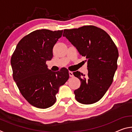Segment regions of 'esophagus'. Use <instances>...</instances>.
<instances>
[{
	"label": "esophagus",
	"instance_id": "34e87169",
	"mask_svg": "<svg viewBox=\"0 0 132 132\" xmlns=\"http://www.w3.org/2000/svg\"><path fill=\"white\" fill-rule=\"evenodd\" d=\"M69 76H70V77H73V74L72 71H69Z\"/></svg>",
	"mask_w": 132,
	"mask_h": 132
}]
</instances>
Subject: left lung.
Returning a JSON list of instances; mask_svg holds the SVG:
<instances>
[{
	"label": "left lung",
	"instance_id": "obj_1",
	"mask_svg": "<svg viewBox=\"0 0 132 132\" xmlns=\"http://www.w3.org/2000/svg\"><path fill=\"white\" fill-rule=\"evenodd\" d=\"M63 36L87 62V75L73 72L81 82L80 88L74 91L76 100L82 104L95 103L101 99L113 81L119 56L117 46L105 31L93 26L66 29Z\"/></svg>",
	"mask_w": 132,
	"mask_h": 132
}]
</instances>
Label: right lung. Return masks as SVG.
Instances as JSON below:
<instances>
[{
	"label": "right lung",
	"mask_w": 132,
	"mask_h": 132,
	"mask_svg": "<svg viewBox=\"0 0 132 132\" xmlns=\"http://www.w3.org/2000/svg\"><path fill=\"white\" fill-rule=\"evenodd\" d=\"M62 33L45 29L33 31L20 41L11 58L13 79L24 98L37 108L52 106L59 87L69 78L67 69L53 72L46 64Z\"/></svg>",
	"instance_id": "add662e5"
}]
</instances>
